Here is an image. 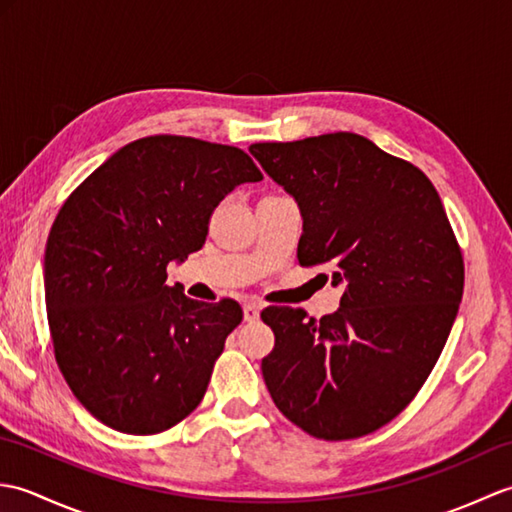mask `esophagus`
<instances>
[{
    "instance_id": "34e87169",
    "label": "esophagus",
    "mask_w": 512,
    "mask_h": 512,
    "mask_svg": "<svg viewBox=\"0 0 512 512\" xmlns=\"http://www.w3.org/2000/svg\"><path fill=\"white\" fill-rule=\"evenodd\" d=\"M259 312H262V308H259L257 303H253V301L244 303V319L246 321H257L259 319Z\"/></svg>"
}]
</instances>
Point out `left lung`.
<instances>
[{
    "mask_svg": "<svg viewBox=\"0 0 512 512\" xmlns=\"http://www.w3.org/2000/svg\"><path fill=\"white\" fill-rule=\"evenodd\" d=\"M250 154L299 206V264H328L343 286L339 310L319 321L262 312L275 332L266 387L314 438L367 436L418 394L460 308L464 264L440 195L411 162L350 132Z\"/></svg>",
    "mask_w": 512,
    "mask_h": 512,
    "instance_id": "1",
    "label": "left lung"
}]
</instances>
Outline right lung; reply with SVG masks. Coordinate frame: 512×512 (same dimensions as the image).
<instances>
[{
	"label": "right lung",
	"mask_w": 512,
	"mask_h": 512,
	"mask_svg": "<svg viewBox=\"0 0 512 512\" xmlns=\"http://www.w3.org/2000/svg\"><path fill=\"white\" fill-rule=\"evenodd\" d=\"M262 178L237 147L147 136L61 206L43 257L54 356L72 394L107 427L151 436L200 405L242 308L184 297L165 284L167 266L202 248L228 193Z\"/></svg>",
	"instance_id": "add662e5"
}]
</instances>
